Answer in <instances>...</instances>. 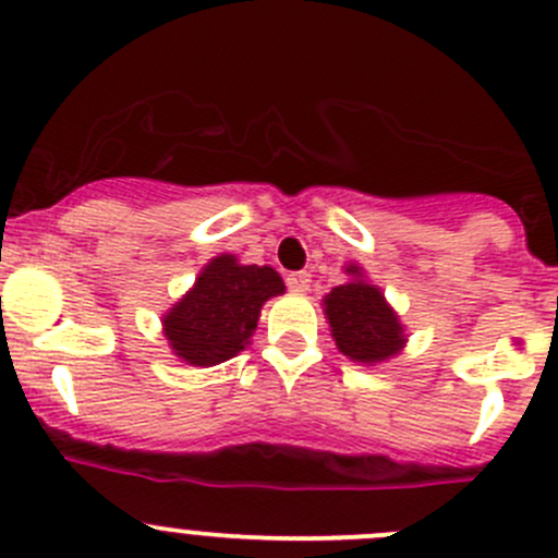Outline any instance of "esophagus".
I'll list each match as a JSON object with an SVG mask.
<instances>
[{"label":"esophagus","mask_w":558,"mask_h":558,"mask_svg":"<svg viewBox=\"0 0 558 558\" xmlns=\"http://www.w3.org/2000/svg\"><path fill=\"white\" fill-rule=\"evenodd\" d=\"M286 283H289V289L296 291V294H305V291H311V272H291L289 278H286Z\"/></svg>","instance_id":"esophagus-1"}]
</instances>
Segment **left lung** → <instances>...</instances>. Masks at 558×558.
I'll use <instances>...</instances> for the list:
<instances>
[{
  "label": "left lung",
  "mask_w": 558,
  "mask_h": 558,
  "mask_svg": "<svg viewBox=\"0 0 558 558\" xmlns=\"http://www.w3.org/2000/svg\"><path fill=\"white\" fill-rule=\"evenodd\" d=\"M351 280L326 294L324 313L340 353L351 362L378 364L404 348V329L378 286L364 280L362 267L348 264Z\"/></svg>",
  "instance_id": "1"
}]
</instances>
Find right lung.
<instances>
[{
  "label": "right lung",
  "instance_id": "obj_1",
  "mask_svg": "<svg viewBox=\"0 0 558 558\" xmlns=\"http://www.w3.org/2000/svg\"><path fill=\"white\" fill-rule=\"evenodd\" d=\"M283 291L272 267L240 264L232 253L210 258L194 289L161 318L172 353L194 367L238 356L256 331L264 302Z\"/></svg>",
  "mask_w": 558,
  "mask_h": 558
}]
</instances>
